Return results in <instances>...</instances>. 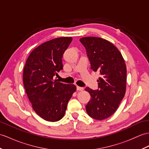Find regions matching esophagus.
Returning <instances> with one entry per match:
<instances>
[{"mask_svg":"<svg viewBox=\"0 0 149 149\" xmlns=\"http://www.w3.org/2000/svg\"><path fill=\"white\" fill-rule=\"evenodd\" d=\"M77 89L78 91H83L84 90V88L80 87V86H77Z\"/></svg>","mask_w":149,"mask_h":149,"instance_id":"esophagus-1","label":"esophagus"}]
</instances>
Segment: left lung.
I'll return each instance as SVG.
<instances>
[{
  "label": "left lung",
  "mask_w": 149,
  "mask_h": 149,
  "mask_svg": "<svg viewBox=\"0 0 149 149\" xmlns=\"http://www.w3.org/2000/svg\"><path fill=\"white\" fill-rule=\"evenodd\" d=\"M80 42L86 50L91 68L100 75L98 89L86 88L91 95L86 112L93 119L103 120L116 111L125 95V62L118 49L108 40L86 37L80 39Z\"/></svg>",
  "instance_id": "obj_1"
}]
</instances>
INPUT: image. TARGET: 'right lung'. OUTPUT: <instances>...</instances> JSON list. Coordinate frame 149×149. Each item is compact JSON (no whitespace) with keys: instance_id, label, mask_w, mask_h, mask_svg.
Returning a JSON list of instances; mask_svg holds the SVG:
<instances>
[{"instance_id":"add662e5","label":"right lung","mask_w":149,"mask_h":149,"mask_svg":"<svg viewBox=\"0 0 149 149\" xmlns=\"http://www.w3.org/2000/svg\"><path fill=\"white\" fill-rule=\"evenodd\" d=\"M72 40V37H60L42 44L31 52L24 67L23 84L28 98L34 111L47 121L56 122L64 116L76 91L75 85L54 79L63 69V54Z\"/></svg>"}]
</instances>
